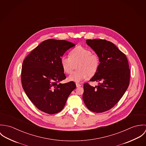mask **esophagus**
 <instances>
[{"label": "esophagus", "instance_id": "obj_1", "mask_svg": "<svg viewBox=\"0 0 146 146\" xmlns=\"http://www.w3.org/2000/svg\"><path fill=\"white\" fill-rule=\"evenodd\" d=\"M76 87H80L82 86V85L78 83H76Z\"/></svg>", "mask_w": 146, "mask_h": 146}]
</instances>
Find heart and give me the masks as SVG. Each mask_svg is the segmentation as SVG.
Wrapping results in <instances>:
<instances>
[{"instance_id": "heart-1", "label": "heart", "mask_w": 146, "mask_h": 146, "mask_svg": "<svg viewBox=\"0 0 146 146\" xmlns=\"http://www.w3.org/2000/svg\"><path fill=\"white\" fill-rule=\"evenodd\" d=\"M61 64L63 71L71 74L77 65L78 71L72 73L68 78L69 81L80 82L89 76H94L100 66V58L96 53L82 46H78L70 53V57H61Z\"/></svg>"}]
</instances>
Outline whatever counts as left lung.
Here are the masks:
<instances>
[{
  "mask_svg": "<svg viewBox=\"0 0 146 146\" xmlns=\"http://www.w3.org/2000/svg\"><path fill=\"white\" fill-rule=\"evenodd\" d=\"M86 44L99 56L100 66L90 80L99 82L92 86L84 84L83 99L87 108L96 113L112 108L125 93L130 83V70L125 54L111 42L104 39H88Z\"/></svg>",
  "mask_w": 146,
  "mask_h": 146,
  "instance_id": "8db88e82",
  "label": "left lung"
}]
</instances>
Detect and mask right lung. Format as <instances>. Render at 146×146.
Listing matches in <instances>:
<instances>
[{
    "mask_svg": "<svg viewBox=\"0 0 146 146\" xmlns=\"http://www.w3.org/2000/svg\"><path fill=\"white\" fill-rule=\"evenodd\" d=\"M75 45L66 40H44L25 58L21 70L22 88L37 108L48 114L60 112L71 92L74 82L61 83L66 78L61 57Z\"/></svg>",
    "mask_w": 146,
    "mask_h": 146,
    "instance_id": "right-lung-1",
    "label": "right lung"
}]
</instances>
